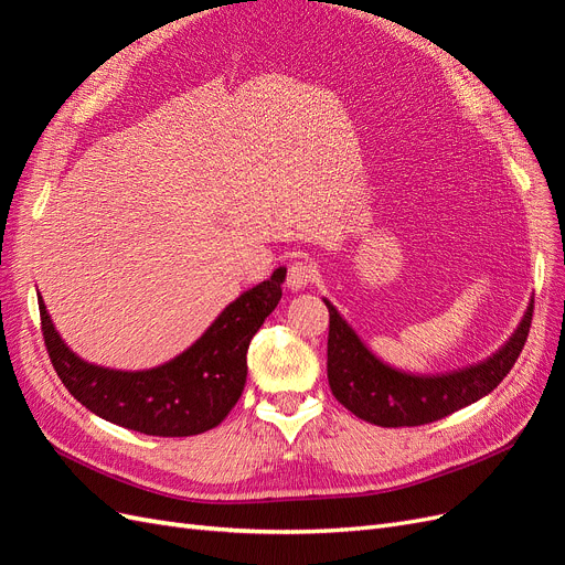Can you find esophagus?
Returning a JSON list of instances; mask_svg holds the SVG:
<instances>
[{
	"mask_svg": "<svg viewBox=\"0 0 565 565\" xmlns=\"http://www.w3.org/2000/svg\"><path fill=\"white\" fill-rule=\"evenodd\" d=\"M316 264L309 262V259H299V262H292L287 268V287L295 289V292H299V289H306L313 280H316Z\"/></svg>",
	"mask_w": 565,
	"mask_h": 565,
	"instance_id": "1",
	"label": "esophagus"
}]
</instances>
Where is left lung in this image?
<instances>
[{"instance_id":"obj_1","label":"left lung","mask_w":565,"mask_h":565,"mask_svg":"<svg viewBox=\"0 0 565 565\" xmlns=\"http://www.w3.org/2000/svg\"><path fill=\"white\" fill-rule=\"evenodd\" d=\"M328 334V380L334 398L355 417L377 426H422L452 415L498 386L514 367L533 320V301L507 344L488 361L448 374H409L382 363L334 306Z\"/></svg>"}]
</instances>
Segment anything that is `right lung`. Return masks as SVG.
I'll return each instance as SVG.
<instances>
[{
  "mask_svg": "<svg viewBox=\"0 0 565 565\" xmlns=\"http://www.w3.org/2000/svg\"><path fill=\"white\" fill-rule=\"evenodd\" d=\"M285 268L247 289L210 324L191 349L139 372L82 361L56 332L42 297L44 347L63 386L94 415L146 436H195L214 429L243 396L247 349L282 297Z\"/></svg>",
  "mask_w": 565,
  "mask_h": 565,
  "instance_id": "obj_1",
  "label": "right lung"
}]
</instances>
